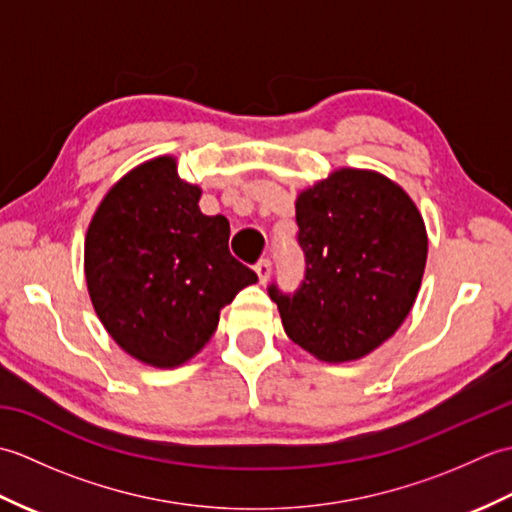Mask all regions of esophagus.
<instances>
[{"mask_svg":"<svg viewBox=\"0 0 512 512\" xmlns=\"http://www.w3.org/2000/svg\"><path fill=\"white\" fill-rule=\"evenodd\" d=\"M255 270H257V275H259V284H266L268 277H270V270H273V262H270L268 257H262L255 264Z\"/></svg>","mask_w":512,"mask_h":512,"instance_id":"obj_1","label":"esophagus"}]
</instances>
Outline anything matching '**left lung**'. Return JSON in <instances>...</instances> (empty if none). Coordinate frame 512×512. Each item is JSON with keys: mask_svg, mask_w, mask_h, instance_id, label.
Wrapping results in <instances>:
<instances>
[{"mask_svg": "<svg viewBox=\"0 0 512 512\" xmlns=\"http://www.w3.org/2000/svg\"><path fill=\"white\" fill-rule=\"evenodd\" d=\"M301 284L277 303L292 341L321 361L369 354L405 321L427 264V231L409 195L372 171L341 169L297 198Z\"/></svg>", "mask_w": 512, "mask_h": 512, "instance_id": "obj_1", "label": "left lung"}]
</instances>
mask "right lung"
<instances>
[{
	"label": "right lung",
	"mask_w": 512,
	"mask_h": 512,
	"mask_svg": "<svg viewBox=\"0 0 512 512\" xmlns=\"http://www.w3.org/2000/svg\"><path fill=\"white\" fill-rule=\"evenodd\" d=\"M176 160L136 167L105 195L85 237L94 310L125 352L176 367L211 339L220 310L257 275L228 250L224 215H204Z\"/></svg>",
	"instance_id": "add662e5"
}]
</instances>
